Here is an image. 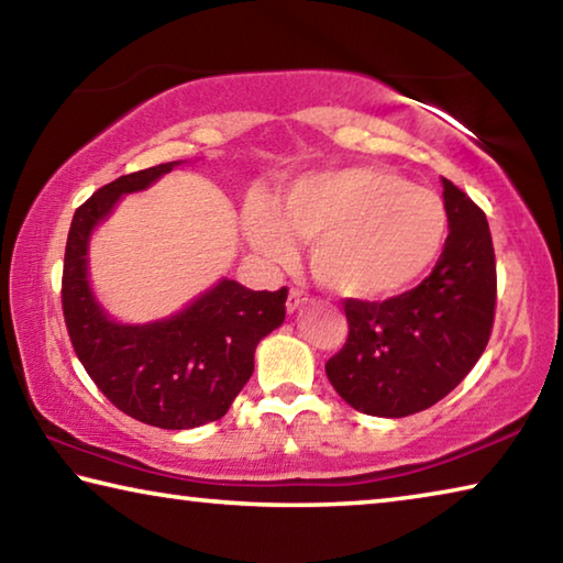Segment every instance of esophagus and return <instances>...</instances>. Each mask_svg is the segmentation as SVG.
<instances>
[{
  "mask_svg": "<svg viewBox=\"0 0 563 563\" xmlns=\"http://www.w3.org/2000/svg\"><path fill=\"white\" fill-rule=\"evenodd\" d=\"M305 300H308V298H305V292H302V290H298V288H290V292H288V302H285V305H288V312H295V310H298Z\"/></svg>",
  "mask_w": 563,
  "mask_h": 563,
  "instance_id": "34e87169",
  "label": "esophagus"
}]
</instances>
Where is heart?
Listing matches in <instances>:
<instances>
[{"label": "heart", "mask_w": 563, "mask_h": 563, "mask_svg": "<svg viewBox=\"0 0 563 563\" xmlns=\"http://www.w3.org/2000/svg\"><path fill=\"white\" fill-rule=\"evenodd\" d=\"M243 231L255 253L288 263L312 241L310 268L340 298L387 300L430 271L446 233L442 198L387 168L350 166L290 180L275 206L251 196Z\"/></svg>", "instance_id": "heart-1"}]
</instances>
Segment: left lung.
Here are the masks:
<instances>
[{
	"mask_svg": "<svg viewBox=\"0 0 563 563\" xmlns=\"http://www.w3.org/2000/svg\"><path fill=\"white\" fill-rule=\"evenodd\" d=\"M450 221L440 261L383 302L345 300L347 340L325 373L350 407L407 417L432 407L470 375L487 347L497 308V261L487 216L442 178Z\"/></svg>",
	"mask_w": 563,
	"mask_h": 563,
	"instance_id": "left-lung-1",
	"label": "left lung"
}]
</instances>
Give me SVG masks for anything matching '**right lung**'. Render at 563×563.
I'll use <instances>...</instances> for the list:
<instances>
[{
    "label": "right lung",
    "mask_w": 563,
    "mask_h": 563,
    "mask_svg": "<svg viewBox=\"0 0 563 563\" xmlns=\"http://www.w3.org/2000/svg\"><path fill=\"white\" fill-rule=\"evenodd\" d=\"M174 166L178 161L121 176L76 208L62 310L76 357L113 407L161 430H194L221 419L251 379L255 347L283 325L288 288L251 290L221 280L168 320L119 325L107 318L87 280L89 235L123 194L148 188Z\"/></svg>",
    "instance_id": "obj_1"
}]
</instances>
